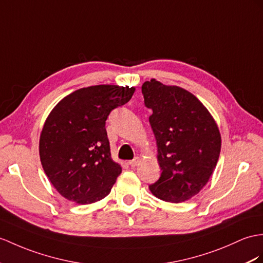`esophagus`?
<instances>
[{
    "label": "esophagus",
    "instance_id": "1",
    "mask_svg": "<svg viewBox=\"0 0 263 263\" xmlns=\"http://www.w3.org/2000/svg\"><path fill=\"white\" fill-rule=\"evenodd\" d=\"M139 161H140L139 157H136V158H134L133 161H129V162H128V164H129V165L132 166V167H135V166H137V165H138Z\"/></svg>",
    "mask_w": 263,
    "mask_h": 263
}]
</instances>
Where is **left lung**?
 <instances>
[{
  "label": "left lung",
  "mask_w": 263,
  "mask_h": 263,
  "mask_svg": "<svg viewBox=\"0 0 263 263\" xmlns=\"http://www.w3.org/2000/svg\"><path fill=\"white\" fill-rule=\"evenodd\" d=\"M149 123L157 143L161 177L153 195L181 203L205 186L221 152V134L212 115L193 93L156 79L142 86Z\"/></svg>",
  "instance_id": "left-lung-1"
}]
</instances>
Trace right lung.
<instances>
[{"label": "right lung", "instance_id": "1", "mask_svg": "<svg viewBox=\"0 0 263 263\" xmlns=\"http://www.w3.org/2000/svg\"><path fill=\"white\" fill-rule=\"evenodd\" d=\"M134 92L135 88L128 86L81 88L49 114L40 134V161L51 184L67 200L91 204L110 193L121 166L111 158L106 120Z\"/></svg>", "mask_w": 263, "mask_h": 263}]
</instances>
